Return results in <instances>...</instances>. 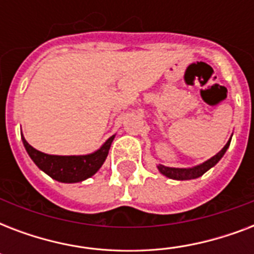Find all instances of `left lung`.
Here are the masks:
<instances>
[{
    "label": "left lung",
    "mask_w": 254,
    "mask_h": 254,
    "mask_svg": "<svg viewBox=\"0 0 254 254\" xmlns=\"http://www.w3.org/2000/svg\"><path fill=\"white\" fill-rule=\"evenodd\" d=\"M229 143H231V139L228 142L225 143V146L221 149L216 155H213L212 158H209L208 161L197 165V166L189 167V169H179V167H167L163 166V165H158L159 173L163 174L165 177L170 178V179H177V181H190V179H196V178L201 177L203 174L207 173L211 167H213L216 165L221 158L223 155L225 154V151L229 147Z\"/></svg>",
    "instance_id": "8db88e82"
}]
</instances>
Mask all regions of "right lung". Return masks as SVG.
Masks as SVG:
<instances>
[{
	"label": "right lung",
	"instance_id": "obj_1",
	"mask_svg": "<svg viewBox=\"0 0 254 254\" xmlns=\"http://www.w3.org/2000/svg\"><path fill=\"white\" fill-rule=\"evenodd\" d=\"M22 142L33 162L49 177L62 183H77L95 175L107 159L111 145L115 139L112 135L99 150L85 155H51L34 149L21 133Z\"/></svg>",
	"mask_w": 254,
	"mask_h": 254
}]
</instances>
